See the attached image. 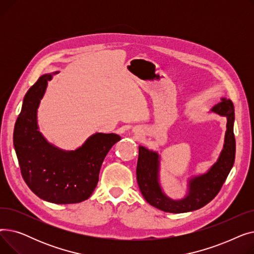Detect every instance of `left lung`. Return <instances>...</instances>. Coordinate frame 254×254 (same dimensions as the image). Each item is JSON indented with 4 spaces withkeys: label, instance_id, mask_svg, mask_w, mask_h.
Here are the masks:
<instances>
[{
    "label": "left lung",
    "instance_id": "left-lung-1",
    "mask_svg": "<svg viewBox=\"0 0 254 254\" xmlns=\"http://www.w3.org/2000/svg\"><path fill=\"white\" fill-rule=\"evenodd\" d=\"M211 112L226 117L223 148L216 163L206 173L189 179L188 193L180 199L170 197L162 189L159 183V154L144 146H139L137 181L141 193L151 206L169 213L190 212L207 205L219 192L235 162L234 104L229 99L221 98V102L213 107Z\"/></svg>",
    "mask_w": 254,
    "mask_h": 254
}]
</instances>
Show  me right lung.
Instances as JSON below:
<instances>
[{
    "mask_svg": "<svg viewBox=\"0 0 254 254\" xmlns=\"http://www.w3.org/2000/svg\"><path fill=\"white\" fill-rule=\"evenodd\" d=\"M58 73L42 75L25 93L13 143L22 178L36 195L55 204H75L85 201L95 190L104 158L120 137L96 132L70 151L58 148L43 137L37 112L48 81Z\"/></svg>",
    "mask_w": 254,
    "mask_h": 254,
    "instance_id": "1",
    "label": "right lung"
}]
</instances>
